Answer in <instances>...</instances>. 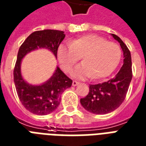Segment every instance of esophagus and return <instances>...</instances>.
<instances>
[{
    "label": "esophagus",
    "instance_id": "esophagus-1",
    "mask_svg": "<svg viewBox=\"0 0 146 146\" xmlns=\"http://www.w3.org/2000/svg\"><path fill=\"white\" fill-rule=\"evenodd\" d=\"M79 85V82H76V81H73V82H72V85H73V86H76V85Z\"/></svg>",
    "mask_w": 146,
    "mask_h": 146
}]
</instances>
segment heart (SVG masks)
<instances>
[{"instance_id":"heart-1","label":"heart","mask_w":146,"mask_h":146,"mask_svg":"<svg viewBox=\"0 0 146 146\" xmlns=\"http://www.w3.org/2000/svg\"><path fill=\"white\" fill-rule=\"evenodd\" d=\"M59 64L69 72L82 57L83 63L74 68L71 74L83 79L92 76L98 79L108 76L121 60V48L117 44L107 41L96 35H87L62 43L57 49Z\"/></svg>"}]
</instances>
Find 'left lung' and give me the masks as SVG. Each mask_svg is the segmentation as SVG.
Instances as JSON below:
<instances>
[{"label": "left lung", "instance_id": "obj_1", "mask_svg": "<svg viewBox=\"0 0 146 146\" xmlns=\"http://www.w3.org/2000/svg\"><path fill=\"white\" fill-rule=\"evenodd\" d=\"M123 51V64L113 78L97 85H89V93L80 102L85 110L96 115L111 112L121 106L125 98L132 78L131 58L129 48L121 38L111 34Z\"/></svg>", "mask_w": 146, "mask_h": 146}]
</instances>
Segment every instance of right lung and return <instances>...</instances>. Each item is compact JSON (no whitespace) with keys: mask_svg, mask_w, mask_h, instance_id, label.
I'll list each match as a JSON object with an SVG mask.
<instances>
[{"mask_svg":"<svg viewBox=\"0 0 146 146\" xmlns=\"http://www.w3.org/2000/svg\"><path fill=\"white\" fill-rule=\"evenodd\" d=\"M65 37L64 31H38L31 34L20 47L14 70V82L21 102L27 110L38 115L53 112L58 107L61 95L72 86V80L57 66L51 77L40 85H31L21 74V61L26 54L38 49H47L57 58V49Z\"/></svg>","mask_w":146,"mask_h":146,"instance_id":"obj_1","label":"right lung"}]
</instances>
